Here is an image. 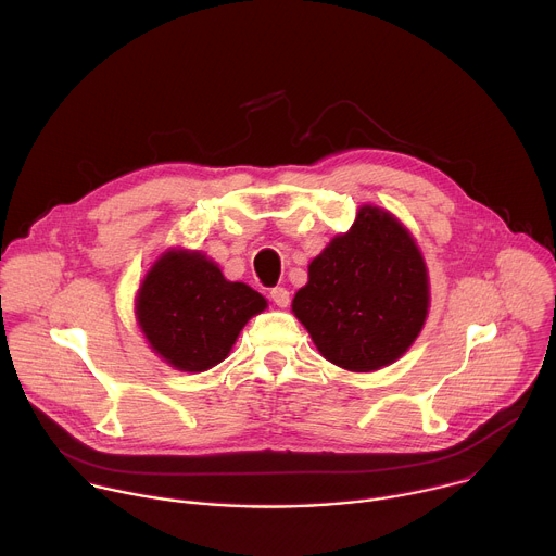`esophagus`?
<instances>
[{"label": "esophagus", "mask_w": 556, "mask_h": 556, "mask_svg": "<svg viewBox=\"0 0 556 556\" xmlns=\"http://www.w3.org/2000/svg\"><path fill=\"white\" fill-rule=\"evenodd\" d=\"M270 299H273L275 305H279V307H288V303H290V292H288L286 288H281V286H275V288L270 290Z\"/></svg>", "instance_id": "obj_1"}]
</instances>
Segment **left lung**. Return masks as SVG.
Instances as JSON below:
<instances>
[{"label": "left lung", "mask_w": 556, "mask_h": 556, "mask_svg": "<svg viewBox=\"0 0 556 556\" xmlns=\"http://www.w3.org/2000/svg\"><path fill=\"white\" fill-rule=\"evenodd\" d=\"M292 312L334 365L374 371L420 334L429 283L422 255L393 215L363 206L350 232L312 260Z\"/></svg>", "instance_id": "8db88e82"}]
</instances>
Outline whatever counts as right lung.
<instances>
[{"instance_id":"add662e5","label":"right lung","mask_w":556,"mask_h":556,"mask_svg":"<svg viewBox=\"0 0 556 556\" xmlns=\"http://www.w3.org/2000/svg\"><path fill=\"white\" fill-rule=\"evenodd\" d=\"M266 299L251 286L226 281L200 253L169 251L147 273L136 314L140 328L169 365L204 371L224 361Z\"/></svg>"}]
</instances>
